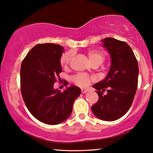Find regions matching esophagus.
Here are the masks:
<instances>
[{
    "label": "esophagus",
    "instance_id": "obj_1",
    "mask_svg": "<svg viewBox=\"0 0 153 153\" xmlns=\"http://www.w3.org/2000/svg\"><path fill=\"white\" fill-rule=\"evenodd\" d=\"M81 91H82V93H86L88 92V90L86 89V88H82Z\"/></svg>",
    "mask_w": 153,
    "mask_h": 153
}]
</instances>
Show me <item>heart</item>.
<instances>
[{"label":"heart","mask_w":153,"mask_h":153,"mask_svg":"<svg viewBox=\"0 0 153 153\" xmlns=\"http://www.w3.org/2000/svg\"><path fill=\"white\" fill-rule=\"evenodd\" d=\"M73 56V52L69 51L62 55L60 58V65L62 67H67L69 65ZM88 56L91 64H98L99 65L103 62L105 58L104 54L97 50H91L88 52ZM73 80L77 85L79 86H86L90 84L91 78L85 74H78L73 77Z\"/></svg>","instance_id":"heart-1"}]
</instances>
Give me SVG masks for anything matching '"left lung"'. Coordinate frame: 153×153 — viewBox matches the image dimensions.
<instances>
[{"label":"left lung","mask_w":153,"mask_h":153,"mask_svg":"<svg viewBox=\"0 0 153 153\" xmlns=\"http://www.w3.org/2000/svg\"><path fill=\"white\" fill-rule=\"evenodd\" d=\"M102 47L110 54L111 67L103 80L95 84L99 100L91 106L99 119L112 122L127 113L133 102L138 83L139 67L133 50L126 42L113 38L102 40ZM107 88V94L102 92Z\"/></svg>","instance_id":"1"}]
</instances>
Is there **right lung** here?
Listing matches in <instances>:
<instances>
[{
    "label": "right lung",
    "mask_w": 153,
    "mask_h": 153,
    "mask_svg": "<svg viewBox=\"0 0 153 153\" xmlns=\"http://www.w3.org/2000/svg\"><path fill=\"white\" fill-rule=\"evenodd\" d=\"M65 49L53 43L38 44L30 50L20 68V88L27 108L36 119L49 125L69 117L81 89L75 85L63 92L53 84L62 72L60 58Z\"/></svg>",
    "instance_id": "obj_1"
}]
</instances>
